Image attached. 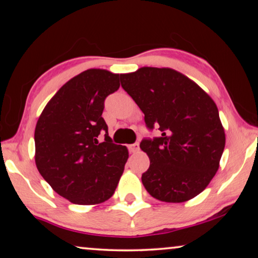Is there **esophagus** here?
<instances>
[{
    "mask_svg": "<svg viewBox=\"0 0 258 258\" xmlns=\"http://www.w3.org/2000/svg\"><path fill=\"white\" fill-rule=\"evenodd\" d=\"M139 149H140L139 143H133V145L128 146V150H130L131 154H135V152L139 151Z\"/></svg>",
    "mask_w": 258,
    "mask_h": 258,
    "instance_id": "34e87169",
    "label": "esophagus"
}]
</instances>
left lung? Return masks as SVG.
<instances>
[{
	"mask_svg": "<svg viewBox=\"0 0 258 258\" xmlns=\"http://www.w3.org/2000/svg\"><path fill=\"white\" fill-rule=\"evenodd\" d=\"M121 87L145 113L160 138L142 140L150 159L142 183L152 197L184 203L206 189L225 147L216 103L197 83L172 68L141 67L120 74Z\"/></svg>",
	"mask_w": 258,
	"mask_h": 258,
	"instance_id": "obj_1",
	"label": "left lung"
}]
</instances>
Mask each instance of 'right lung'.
Masks as SVG:
<instances>
[{
    "label": "right lung",
    "mask_w": 258,
    "mask_h": 258,
    "mask_svg": "<svg viewBox=\"0 0 258 258\" xmlns=\"http://www.w3.org/2000/svg\"><path fill=\"white\" fill-rule=\"evenodd\" d=\"M119 74L92 68L78 74L51 98L35 127V164L61 197L98 205L115 192L128 158L102 118L104 99L119 87ZM101 130L105 141L99 143Z\"/></svg>",
    "instance_id": "obj_1"
}]
</instances>
